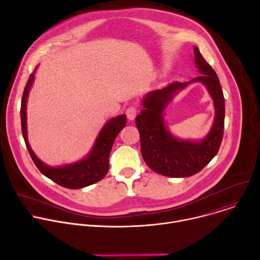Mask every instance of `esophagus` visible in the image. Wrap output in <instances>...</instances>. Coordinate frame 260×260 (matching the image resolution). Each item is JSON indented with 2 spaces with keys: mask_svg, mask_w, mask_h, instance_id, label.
Returning a JSON list of instances; mask_svg holds the SVG:
<instances>
[{
  "mask_svg": "<svg viewBox=\"0 0 260 260\" xmlns=\"http://www.w3.org/2000/svg\"><path fill=\"white\" fill-rule=\"evenodd\" d=\"M137 115V107L136 106H129L127 109H126V116H127V119L129 120H134L135 117Z\"/></svg>",
  "mask_w": 260,
  "mask_h": 260,
  "instance_id": "esophagus-1",
  "label": "esophagus"
}]
</instances>
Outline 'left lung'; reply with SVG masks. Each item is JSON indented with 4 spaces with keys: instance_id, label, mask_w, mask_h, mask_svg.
Returning <instances> with one entry per match:
<instances>
[{
    "instance_id": "1",
    "label": "left lung",
    "mask_w": 260,
    "mask_h": 260,
    "mask_svg": "<svg viewBox=\"0 0 260 260\" xmlns=\"http://www.w3.org/2000/svg\"><path fill=\"white\" fill-rule=\"evenodd\" d=\"M196 64L201 76L189 82L175 81L167 87L148 93L143 100L144 109L136 118L141 139L143 159L154 172L173 178L192 176L202 171L217 154L224 129L225 103L218 76L205 60L198 47H193ZM202 82L214 101L215 120L208 136L201 142L176 139L166 129L162 113L173 94L190 82Z\"/></svg>"
}]
</instances>
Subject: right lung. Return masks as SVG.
<instances>
[{
	"mask_svg": "<svg viewBox=\"0 0 260 260\" xmlns=\"http://www.w3.org/2000/svg\"><path fill=\"white\" fill-rule=\"evenodd\" d=\"M34 82V73L27 80L24 87L21 107V131L22 136L28 150V153L38 170L47 178L57 183L58 185L70 189H79L94 184L102 180L109 170V155L112 149L113 143L117 135L123 129L126 124V116L120 115L109 120L99 134L96 141L93 145L91 152L86 158L73 165L63 166L60 168H51L44 165L35 155L27 142L26 135V101L28 91Z\"/></svg>",
	"mask_w": 260,
	"mask_h": 260,
	"instance_id": "obj_1",
	"label": "right lung"
}]
</instances>
